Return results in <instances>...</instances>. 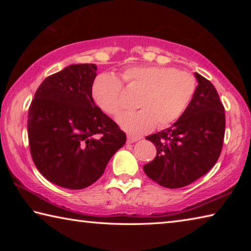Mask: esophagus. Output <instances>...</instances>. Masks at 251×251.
<instances>
[{"label":"esophagus","mask_w":251,"mask_h":251,"mask_svg":"<svg viewBox=\"0 0 251 251\" xmlns=\"http://www.w3.org/2000/svg\"><path fill=\"white\" fill-rule=\"evenodd\" d=\"M137 141H141V137H138V136H134V135H127V143L128 144H133Z\"/></svg>","instance_id":"1"}]
</instances>
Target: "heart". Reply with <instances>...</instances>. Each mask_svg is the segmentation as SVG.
I'll list each match as a JSON object with an SVG mask.
<instances>
[{
	"label": "heart",
	"mask_w": 251,
	"mask_h": 251,
	"mask_svg": "<svg viewBox=\"0 0 251 251\" xmlns=\"http://www.w3.org/2000/svg\"><path fill=\"white\" fill-rule=\"evenodd\" d=\"M122 79L142 90L136 100V107L141 109L117 118L121 128L131 135L148 133L156 124L172 125L182 116L196 92V78L192 74L169 66H130L123 71ZM92 97L103 112L117 115L123 108L120 78L112 73L97 75Z\"/></svg>",
	"instance_id": "heart-1"
}]
</instances>
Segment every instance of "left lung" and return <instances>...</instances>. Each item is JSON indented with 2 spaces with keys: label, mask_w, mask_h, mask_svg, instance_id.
Masks as SVG:
<instances>
[{
  "label": "left lung",
  "mask_w": 251,
  "mask_h": 251,
  "mask_svg": "<svg viewBox=\"0 0 251 251\" xmlns=\"http://www.w3.org/2000/svg\"><path fill=\"white\" fill-rule=\"evenodd\" d=\"M198 85L192 101L179 120L146 139L157 154L144 165L146 175L166 188L192 184L214 167L222 152L225 108L209 80L195 73Z\"/></svg>",
  "instance_id": "left-lung-1"
}]
</instances>
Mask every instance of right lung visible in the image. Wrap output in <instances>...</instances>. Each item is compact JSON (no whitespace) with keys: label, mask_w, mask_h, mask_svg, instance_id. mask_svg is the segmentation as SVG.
<instances>
[{"label":"right lung","mask_w":251,"mask_h":251,"mask_svg":"<svg viewBox=\"0 0 251 251\" xmlns=\"http://www.w3.org/2000/svg\"><path fill=\"white\" fill-rule=\"evenodd\" d=\"M95 64H73L46 77L27 115L29 150L46 179L83 189L103 175L126 135L92 97Z\"/></svg>","instance_id":"add662e5"}]
</instances>
